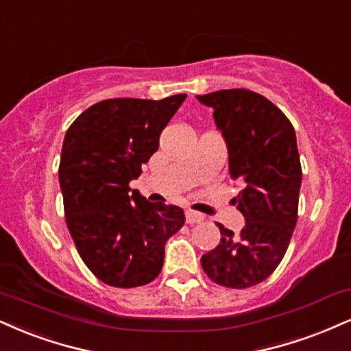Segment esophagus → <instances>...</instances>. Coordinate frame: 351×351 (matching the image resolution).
I'll return each instance as SVG.
<instances>
[{"instance_id":"34e87169","label":"esophagus","mask_w":351,"mask_h":351,"mask_svg":"<svg viewBox=\"0 0 351 351\" xmlns=\"http://www.w3.org/2000/svg\"><path fill=\"white\" fill-rule=\"evenodd\" d=\"M202 221H204V216H202V214L196 213V210H191V209L186 210V222L188 223H199Z\"/></svg>"}]
</instances>
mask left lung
Returning <instances> with one entry per match:
<instances>
[{
	"mask_svg": "<svg viewBox=\"0 0 351 351\" xmlns=\"http://www.w3.org/2000/svg\"><path fill=\"white\" fill-rule=\"evenodd\" d=\"M196 98L214 109L229 154V173L243 186L234 204L245 217L240 234L217 223L221 243L201 256V265L217 285L250 288L276 269L296 227L302 181L296 132L288 117L258 93L237 88Z\"/></svg>",
	"mask_w": 351,
	"mask_h": 351,
	"instance_id": "obj_1",
	"label": "left lung"
}]
</instances>
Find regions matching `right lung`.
I'll use <instances>...</instances> for the list:
<instances>
[{"mask_svg": "<svg viewBox=\"0 0 351 351\" xmlns=\"http://www.w3.org/2000/svg\"><path fill=\"white\" fill-rule=\"evenodd\" d=\"M184 99L99 101L80 114L63 138L58 181L66 226L84 265L109 286L154 281L165 243L183 227V209L149 202L129 183L158 150L160 134Z\"/></svg>", "mask_w": 351, "mask_h": 351, "instance_id": "add662e5", "label": "right lung"}]
</instances>
